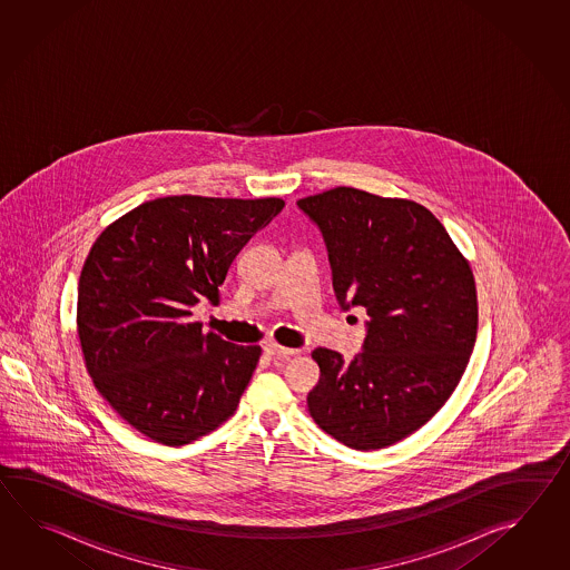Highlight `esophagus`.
<instances>
[{"instance_id": "1", "label": "esophagus", "mask_w": 570, "mask_h": 570, "mask_svg": "<svg viewBox=\"0 0 570 570\" xmlns=\"http://www.w3.org/2000/svg\"><path fill=\"white\" fill-rule=\"evenodd\" d=\"M265 351L271 356H275V358H289V356H295V354H299L297 348H285V346H279V344H275V342H267L265 344Z\"/></svg>"}]
</instances>
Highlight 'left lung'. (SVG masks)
Listing matches in <instances>:
<instances>
[{"label":"left lung","mask_w":570,"mask_h":570,"mask_svg":"<svg viewBox=\"0 0 570 570\" xmlns=\"http://www.w3.org/2000/svg\"><path fill=\"white\" fill-rule=\"evenodd\" d=\"M326 244L340 307H364L363 352L315 348L307 410L354 450L391 446L434 415L459 385L476 338L469 263L424 206L352 187L297 202Z\"/></svg>","instance_id":"obj_1"}]
</instances>
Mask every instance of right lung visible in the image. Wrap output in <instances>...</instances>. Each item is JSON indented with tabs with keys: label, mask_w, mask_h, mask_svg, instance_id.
<instances>
[{
	"label": "right lung",
	"mask_w": 570,
	"mask_h": 570,
	"mask_svg": "<svg viewBox=\"0 0 570 570\" xmlns=\"http://www.w3.org/2000/svg\"><path fill=\"white\" fill-rule=\"evenodd\" d=\"M283 206L277 197H160L91 246L77 289L87 371L140 434L183 446L236 410L261 348L204 334L191 307L218 303L232 261Z\"/></svg>",
	"instance_id": "right-lung-1"
}]
</instances>
